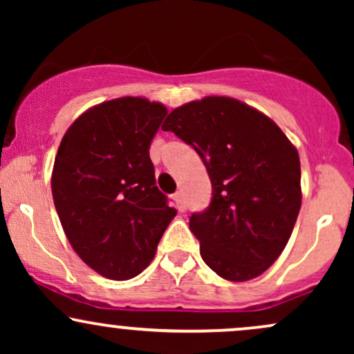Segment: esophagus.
Returning <instances> with one entry per match:
<instances>
[{
    "label": "esophagus",
    "mask_w": 354,
    "mask_h": 354,
    "mask_svg": "<svg viewBox=\"0 0 354 354\" xmlns=\"http://www.w3.org/2000/svg\"><path fill=\"white\" fill-rule=\"evenodd\" d=\"M173 198H174V201H176V206H178V209L181 211H186V208H188V205H186V201H185V198H183V194L180 193V191H178V193H174L173 194Z\"/></svg>",
    "instance_id": "1"
}]
</instances>
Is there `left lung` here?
I'll list each match as a JSON object with an SVG mask.
<instances>
[{"mask_svg": "<svg viewBox=\"0 0 354 354\" xmlns=\"http://www.w3.org/2000/svg\"><path fill=\"white\" fill-rule=\"evenodd\" d=\"M161 129L194 148L213 186L208 208L189 218L206 265L230 281L266 271L286 246L301 208L295 146L270 118L225 96L173 109Z\"/></svg>", "mask_w": 354, "mask_h": 354, "instance_id": "left-lung-1", "label": "left lung"}]
</instances>
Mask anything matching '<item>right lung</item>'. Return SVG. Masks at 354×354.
<instances>
[{
	"mask_svg": "<svg viewBox=\"0 0 354 354\" xmlns=\"http://www.w3.org/2000/svg\"><path fill=\"white\" fill-rule=\"evenodd\" d=\"M166 113L143 98L106 101L61 140L51 176L56 213L73 250L104 278L140 274L176 216L149 158Z\"/></svg>",
	"mask_w": 354,
	"mask_h": 354,
	"instance_id": "add662e5",
	"label": "right lung"
}]
</instances>
